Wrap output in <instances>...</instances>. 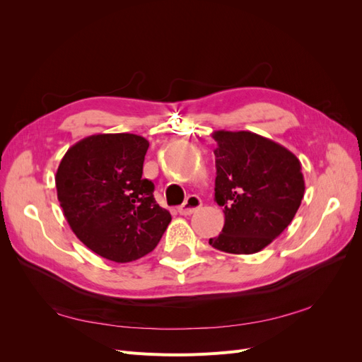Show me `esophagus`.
Masks as SVG:
<instances>
[{
  "mask_svg": "<svg viewBox=\"0 0 362 362\" xmlns=\"http://www.w3.org/2000/svg\"><path fill=\"white\" fill-rule=\"evenodd\" d=\"M201 206H202V201H201L199 196L192 194V196H189V198L185 199V202L178 208V211H180V214H182V216H189V214H193L196 210H199Z\"/></svg>",
  "mask_w": 362,
  "mask_h": 362,
  "instance_id": "esophagus-1",
  "label": "esophagus"
}]
</instances>
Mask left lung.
Masks as SVG:
<instances>
[{"label":"left lung","mask_w":362,"mask_h":362,"mask_svg":"<svg viewBox=\"0 0 362 362\" xmlns=\"http://www.w3.org/2000/svg\"><path fill=\"white\" fill-rule=\"evenodd\" d=\"M214 199L223 206L214 249L249 255L269 246L298 213L305 181L300 161L287 148L250 131H214Z\"/></svg>","instance_id":"obj_1"}]
</instances>
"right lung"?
<instances>
[{
	"label": "right lung",
	"mask_w": 362,
	"mask_h": 362,
	"mask_svg": "<svg viewBox=\"0 0 362 362\" xmlns=\"http://www.w3.org/2000/svg\"><path fill=\"white\" fill-rule=\"evenodd\" d=\"M149 141L137 134H95L68 149L56 173L64 217L103 258L129 262L149 254L172 221L141 178Z\"/></svg>",
	"instance_id": "obj_1"
}]
</instances>
